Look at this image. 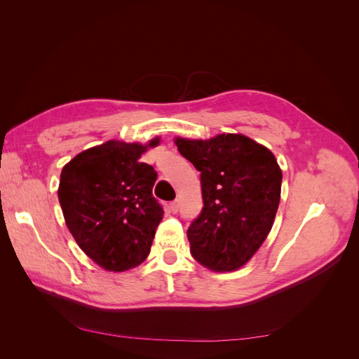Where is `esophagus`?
<instances>
[{
  "label": "esophagus",
  "mask_w": 359,
  "mask_h": 359,
  "mask_svg": "<svg viewBox=\"0 0 359 359\" xmlns=\"http://www.w3.org/2000/svg\"><path fill=\"white\" fill-rule=\"evenodd\" d=\"M178 206H180L178 201H172V202L168 205V208H169V211H170L172 214H175V212H178Z\"/></svg>",
  "instance_id": "obj_1"
}]
</instances>
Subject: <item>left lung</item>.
Returning a JSON list of instances; mask_svg holds the SVG:
<instances>
[{"mask_svg":"<svg viewBox=\"0 0 359 359\" xmlns=\"http://www.w3.org/2000/svg\"><path fill=\"white\" fill-rule=\"evenodd\" d=\"M201 172L203 208L187 231L190 253L212 271H235L250 260L273 227L281 170L271 151L243 135L175 140Z\"/></svg>","mask_w":359,"mask_h":359,"instance_id":"8db88e82","label":"left lung"}]
</instances>
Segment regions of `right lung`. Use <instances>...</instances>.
Masks as SVG:
<instances>
[{"label": "right lung", "mask_w": 359, "mask_h": 359, "mask_svg": "<svg viewBox=\"0 0 359 359\" xmlns=\"http://www.w3.org/2000/svg\"><path fill=\"white\" fill-rule=\"evenodd\" d=\"M158 139L148 147H156ZM147 147L107 140L62 168L58 199L76 243L97 265L126 271L148 257L163 206L153 196L157 172L139 161Z\"/></svg>", "instance_id": "obj_1"}]
</instances>
